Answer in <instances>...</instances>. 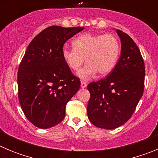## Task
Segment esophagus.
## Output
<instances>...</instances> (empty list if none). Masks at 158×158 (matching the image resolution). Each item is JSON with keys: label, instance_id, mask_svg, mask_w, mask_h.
Here are the masks:
<instances>
[{"label": "esophagus", "instance_id": "obj_1", "mask_svg": "<svg viewBox=\"0 0 158 158\" xmlns=\"http://www.w3.org/2000/svg\"><path fill=\"white\" fill-rule=\"evenodd\" d=\"M86 86H87V84H86V82H85V81L81 82V89H85V88H86Z\"/></svg>", "mask_w": 158, "mask_h": 158}]
</instances>
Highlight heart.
I'll return each instance as SVG.
<instances>
[{
  "mask_svg": "<svg viewBox=\"0 0 158 158\" xmlns=\"http://www.w3.org/2000/svg\"><path fill=\"white\" fill-rule=\"evenodd\" d=\"M73 48H64L62 58L65 64L73 70H77L78 77L88 80L98 72L101 76L113 70L120 54V42L112 34L96 35L85 33L75 38Z\"/></svg>",
  "mask_w": 158,
  "mask_h": 158,
  "instance_id": "b5f03b06",
  "label": "heart"
}]
</instances>
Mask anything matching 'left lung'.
I'll return each instance as SVG.
<instances>
[{"instance_id":"left-lung-1","label":"left lung","mask_w":158,"mask_h":158,"mask_svg":"<svg viewBox=\"0 0 158 158\" xmlns=\"http://www.w3.org/2000/svg\"><path fill=\"white\" fill-rule=\"evenodd\" d=\"M121 55L114 69L104 79L87 86L90 93L87 114L97 127L112 130L127 122L144 91L145 65L134 40L120 30Z\"/></svg>"}]
</instances>
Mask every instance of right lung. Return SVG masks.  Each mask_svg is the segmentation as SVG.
I'll return each instance as SVG.
<instances>
[{
	"mask_svg": "<svg viewBox=\"0 0 158 158\" xmlns=\"http://www.w3.org/2000/svg\"><path fill=\"white\" fill-rule=\"evenodd\" d=\"M84 27L51 26L32 40L18 69V97L25 116L41 129L62 122L81 81L62 58L65 42Z\"/></svg>",
	"mask_w": 158,
	"mask_h": 158,
	"instance_id": "1",
	"label": "right lung"
}]
</instances>
